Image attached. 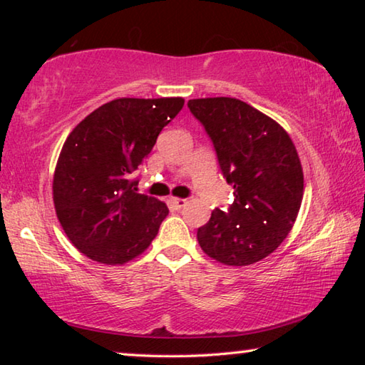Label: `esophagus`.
Wrapping results in <instances>:
<instances>
[{
	"instance_id": "1",
	"label": "esophagus",
	"mask_w": 365,
	"mask_h": 365,
	"mask_svg": "<svg viewBox=\"0 0 365 365\" xmlns=\"http://www.w3.org/2000/svg\"><path fill=\"white\" fill-rule=\"evenodd\" d=\"M169 205L174 207V209H182L183 206H187V200H183V197L170 196L169 197Z\"/></svg>"
}]
</instances>
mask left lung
<instances>
[{
  "instance_id": "left-lung-1",
  "label": "left lung",
  "mask_w": 365,
  "mask_h": 365,
  "mask_svg": "<svg viewBox=\"0 0 365 365\" xmlns=\"http://www.w3.org/2000/svg\"><path fill=\"white\" fill-rule=\"evenodd\" d=\"M188 108L211 137L235 196L228 212L214 209L197 228V243L224 265L262 261L298 217L304 174L296 146L279 122L237 98H197Z\"/></svg>"
}]
</instances>
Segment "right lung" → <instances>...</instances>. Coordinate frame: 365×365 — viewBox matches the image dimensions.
<instances>
[{"label": "right lung", "instance_id": "1", "mask_svg": "<svg viewBox=\"0 0 365 365\" xmlns=\"http://www.w3.org/2000/svg\"><path fill=\"white\" fill-rule=\"evenodd\" d=\"M177 98H117L78 122L53 177V201L67 238L86 257L122 265L148 250L169 214L165 202L135 193L130 177L160 130L180 113Z\"/></svg>", "mask_w": 365, "mask_h": 365}]
</instances>
